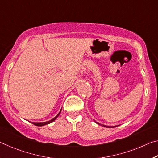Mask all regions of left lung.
Listing matches in <instances>:
<instances>
[{
	"mask_svg": "<svg viewBox=\"0 0 158 158\" xmlns=\"http://www.w3.org/2000/svg\"><path fill=\"white\" fill-rule=\"evenodd\" d=\"M96 122V121H95ZM96 123H97L98 124H98V123L97 122H96ZM101 126H102V127H107V128H114V127H117V126H113V127H110V126H106V125H102V124H101Z\"/></svg>",
	"mask_w": 158,
	"mask_h": 158,
	"instance_id": "1",
	"label": "left lung"
}]
</instances>
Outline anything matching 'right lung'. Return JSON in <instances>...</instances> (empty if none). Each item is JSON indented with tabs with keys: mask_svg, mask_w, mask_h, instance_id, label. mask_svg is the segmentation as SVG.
Listing matches in <instances>:
<instances>
[{
	"mask_svg": "<svg viewBox=\"0 0 158 158\" xmlns=\"http://www.w3.org/2000/svg\"><path fill=\"white\" fill-rule=\"evenodd\" d=\"M60 112H59L58 114H57L56 117H54L53 119H52L51 120H50V121L45 122H32V124H34V125H36V126H44V125H46V124H50V123H51V122H53L54 120L56 119L57 117H58V115L60 114Z\"/></svg>",
	"mask_w": 158,
	"mask_h": 158,
	"instance_id": "1",
	"label": "right lung"
}]
</instances>
